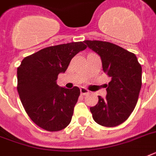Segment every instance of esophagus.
<instances>
[{
    "instance_id": "1",
    "label": "esophagus",
    "mask_w": 156,
    "mask_h": 156,
    "mask_svg": "<svg viewBox=\"0 0 156 156\" xmlns=\"http://www.w3.org/2000/svg\"><path fill=\"white\" fill-rule=\"evenodd\" d=\"M80 92L83 95H87V94H88V93H89V90H88L87 89V88H85V87H81Z\"/></svg>"
}]
</instances>
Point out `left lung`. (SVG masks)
I'll list each match as a JSON object with an SVG mask.
<instances>
[{
	"instance_id": "8db88e82",
	"label": "left lung",
	"mask_w": 156,
	"mask_h": 156,
	"mask_svg": "<svg viewBox=\"0 0 156 156\" xmlns=\"http://www.w3.org/2000/svg\"><path fill=\"white\" fill-rule=\"evenodd\" d=\"M84 43L100 56L103 70L111 77L106 97L98 96V104L90 108L93 119L105 127L119 126L128 119L138 102L142 66L134 54L114 44L99 40Z\"/></svg>"
}]
</instances>
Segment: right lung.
<instances>
[{
  "instance_id": "1",
  "label": "right lung",
  "mask_w": 156,
  "mask_h": 156,
  "mask_svg": "<svg viewBox=\"0 0 156 156\" xmlns=\"http://www.w3.org/2000/svg\"><path fill=\"white\" fill-rule=\"evenodd\" d=\"M86 48L83 42L55 45L22 61L17 70L18 95L26 112L40 128L53 132L70 123L80 90L61 87L56 80L73 56Z\"/></svg>"
}]
</instances>
